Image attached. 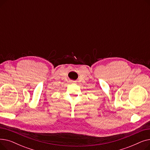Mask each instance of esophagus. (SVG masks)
I'll return each instance as SVG.
<instances>
[{
  "mask_svg": "<svg viewBox=\"0 0 150 150\" xmlns=\"http://www.w3.org/2000/svg\"><path fill=\"white\" fill-rule=\"evenodd\" d=\"M70 82H71V83H75V81H71Z\"/></svg>",
  "mask_w": 150,
  "mask_h": 150,
  "instance_id": "obj_1",
  "label": "esophagus"
}]
</instances>
